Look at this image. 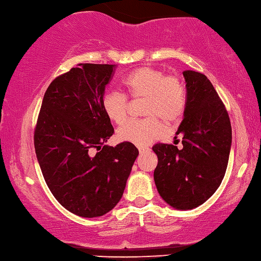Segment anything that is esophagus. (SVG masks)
<instances>
[{
    "label": "esophagus",
    "mask_w": 261,
    "mask_h": 261,
    "mask_svg": "<svg viewBox=\"0 0 261 261\" xmlns=\"http://www.w3.org/2000/svg\"><path fill=\"white\" fill-rule=\"evenodd\" d=\"M138 150H139V153H140V154H142V153H144V152H147L148 150H150V148H148L147 146H139V147H138Z\"/></svg>",
    "instance_id": "esophagus-1"
}]
</instances>
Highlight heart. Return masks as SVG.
<instances>
[{
	"instance_id": "b5f03b06",
	"label": "heart",
	"mask_w": 261,
	"mask_h": 261,
	"mask_svg": "<svg viewBox=\"0 0 261 261\" xmlns=\"http://www.w3.org/2000/svg\"><path fill=\"white\" fill-rule=\"evenodd\" d=\"M122 84L131 100H142L145 118L130 121L117 131L118 140L137 146H146L165 134V124L174 125L182 119L187 108V94L179 77L167 75L163 69L142 66L123 79ZM102 109L107 117L121 125L126 119L129 102L118 92H106Z\"/></svg>"
}]
</instances>
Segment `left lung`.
Returning a JSON list of instances; mask_svg holds the SVG:
<instances>
[{
  "mask_svg": "<svg viewBox=\"0 0 261 261\" xmlns=\"http://www.w3.org/2000/svg\"><path fill=\"white\" fill-rule=\"evenodd\" d=\"M187 108L176 135L182 147L155 144L154 182L173 208L188 210L208 200L220 187L229 161L231 123L224 103L204 74L185 71ZM179 142V139H177Z\"/></svg>",
  "mask_w": 261,
  "mask_h": 261,
  "instance_id": "obj_1",
  "label": "left lung"
}]
</instances>
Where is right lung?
Instances as JSON below:
<instances>
[{
	"label": "right lung",
	"instance_id": "right-lung-1",
	"mask_svg": "<svg viewBox=\"0 0 261 261\" xmlns=\"http://www.w3.org/2000/svg\"><path fill=\"white\" fill-rule=\"evenodd\" d=\"M115 65L79 64L45 92L35 127V150L47 187L81 217H97L118 203L139 152L134 144L105 145L114 134L102 109Z\"/></svg>",
	"mask_w": 261,
	"mask_h": 261
}]
</instances>
